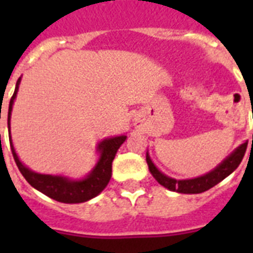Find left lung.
Returning <instances> with one entry per match:
<instances>
[{
  "instance_id": "obj_1",
  "label": "left lung",
  "mask_w": 253,
  "mask_h": 253,
  "mask_svg": "<svg viewBox=\"0 0 253 253\" xmlns=\"http://www.w3.org/2000/svg\"><path fill=\"white\" fill-rule=\"evenodd\" d=\"M246 150H247V143H243L232 151L231 154L228 155L227 158L224 159L220 164H218L212 170H210L204 176L188 178V180H176V178H172V177L160 172L158 167L155 166L154 162L151 160L148 152H147L146 160L151 174L164 188L172 190V192L182 193V194H198V193L206 192L212 186H215L216 184H219L220 181L224 180L226 177L230 176L242 163Z\"/></svg>"
}]
</instances>
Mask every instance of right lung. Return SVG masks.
Returning a JSON list of instances; mask_svg holds the SVG:
<instances>
[{"instance_id":"right-lung-1","label":"right lung","mask_w":253,"mask_h":253,"mask_svg":"<svg viewBox=\"0 0 253 253\" xmlns=\"http://www.w3.org/2000/svg\"><path fill=\"white\" fill-rule=\"evenodd\" d=\"M19 84H21V77L18 79L14 94L10 99L9 113H7V127H9L11 154H13L18 169L21 170L22 176L25 177L26 181L33 188L42 192L49 198L63 202V204H81V202H86V201L98 196L110 181L111 164H113L117 151L126 140V135L106 138L98 143V146H97V152L99 154L98 162L84 178L73 180V178L65 176H53V174H43V173L34 172L19 160L17 152H15V148L13 146V142H11V135H10V118H11L13 103L15 97H17Z\"/></svg>"}]
</instances>
